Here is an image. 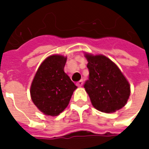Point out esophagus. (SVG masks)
Segmentation results:
<instances>
[{
  "instance_id": "1",
  "label": "esophagus",
  "mask_w": 149,
  "mask_h": 149,
  "mask_svg": "<svg viewBox=\"0 0 149 149\" xmlns=\"http://www.w3.org/2000/svg\"><path fill=\"white\" fill-rule=\"evenodd\" d=\"M83 84H84V82H83V81H82V80H81V81H78L77 83V85L78 87H81V86L83 85Z\"/></svg>"
}]
</instances>
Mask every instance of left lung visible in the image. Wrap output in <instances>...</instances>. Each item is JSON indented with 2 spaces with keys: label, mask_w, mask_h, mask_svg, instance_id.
Segmentation results:
<instances>
[{
  "label": "left lung",
  "mask_w": 149,
  "mask_h": 149,
  "mask_svg": "<svg viewBox=\"0 0 149 149\" xmlns=\"http://www.w3.org/2000/svg\"><path fill=\"white\" fill-rule=\"evenodd\" d=\"M89 79L84 87L96 109L111 113L127 104L130 84L115 63L104 55L84 53Z\"/></svg>",
  "instance_id": "left-lung-1"
}]
</instances>
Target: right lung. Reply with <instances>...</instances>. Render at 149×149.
Returning <instances> with one entry per match:
<instances>
[{
	"label": "right lung",
	"mask_w": 149,
	"mask_h": 149,
	"mask_svg": "<svg viewBox=\"0 0 149 149\" xmlns=\"http://www.w3.org/2000/svg\"><path fill=\"white\" fill-rule=\"evenodd\" d=\"M66 61L62 55L48 56L32 81L31 99L45 115L56 116L63 112L77 88L64 71Z\"/></svg>",
	"instance_id": "1"
}]
</instances>
